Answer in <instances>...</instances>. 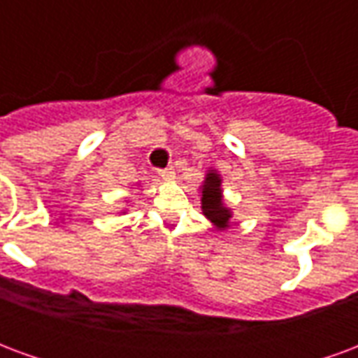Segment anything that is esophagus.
I'll list each match as a JSON object with an SVG mask.
<instances>
[{"label":"esophagus","mask_w":358,"mask_h":358,"mask_svg":"<svg viewBox=\"0 0 358 358\" xmlns=\"http://www.w3.org/2000/svg\"><path fill=\"white\" fill-rule=\"evenodd\" d=\"M157 174H159V176H161V178H164V180H172V178H174V169H172V166H166V169H159V171H157Z\"/></svg>","instance_id":"1"}]
</instances>
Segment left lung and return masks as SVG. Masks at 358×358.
<instances>
[{
	"label": "left lung",
	"instance_id": "1",
	"mask_svg": "<svg viewBox=\"0 0 358 358\" xmlns=\"http://www.w3.org/2000/svg\"><path fill=\"white\" fill-rule=\"evenodd\" d=\"M222 178L217 171H209L201 186V209L218 230H226L230 226L232 210L222 201Z\"/></svg>",
	"mask_w": 358,
	"mask_h": 358
}]
</instances>
